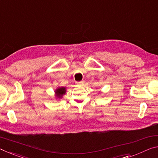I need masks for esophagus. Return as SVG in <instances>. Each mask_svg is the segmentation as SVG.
Returning a JSON list of instances; mask_svg holds the SVG:
<instances>
[{"label": "esophagus", "instance_id": "esophagus-1", "mask_svg": "<svg viewBox=\"0 0 158 158\" xmlns=\"http://www.w3.org/2000/svg\"><path fill=\"white\" fill-rule=\"evenodd\" d=\"M76 84L77 85H80V86H83L84 84V80H82V81H77Z\"/></svg>", "mask_w": 158, "mask_h": 158}]
</instances>
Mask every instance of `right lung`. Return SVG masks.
Masks as SVG:
<instances>
[{"instance_id": "right-lung-1", "label": "right lung", "mask_w": 158, "mask_h": 158, "mask_svg": "<svg viewBox=\"0 0 158 158\" xmlns=\"http://www.w3.org/2000/svg\"><path fill=\"white\" fill-rule=\"evenodd\" d=\"M55 93H56V96L57 98H62V96L65 94L66 88L65 87H59L56 90Z\"/></svg>"}]
</instances>
